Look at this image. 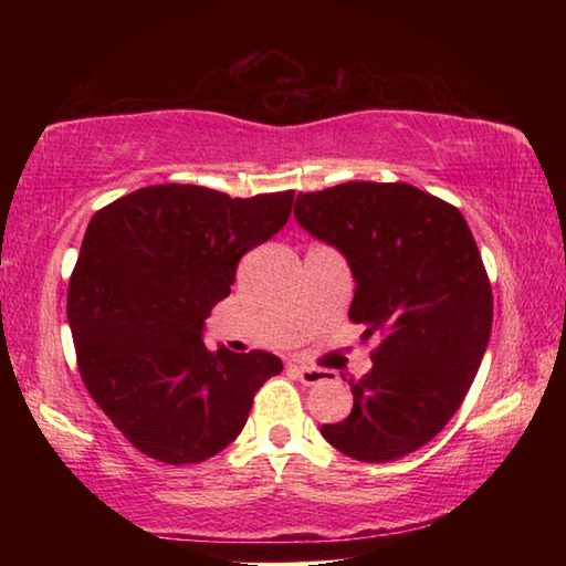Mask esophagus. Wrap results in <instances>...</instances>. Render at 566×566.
I'll use <instances>...</instances> for the list:
<instances>
[{
    "instance_id": "obj_1",
    "label": "esophagus",
    "mask_w": 566,
    "mask_h": 566,
    "mask_svg": "<svg viewBox=\"0 0 566 566\" xmlns=\"http://www.w3.org/2000/svg\"><path fill=\"white\" fill-rule=\"evenodd\" d=\"M292 375L306 387H317L324 379H327V375H324V371L317 367H292Z\"/></svg>"
}]
</instances>
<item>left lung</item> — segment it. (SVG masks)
<instances>
[{"instance_id": "8db88e82", "label": "left lung", "mask_w": 566, "mask_h": 566, "mask_svg": "<svg viewBox=\"0 0 566 566\" xmlns=\"http://www.w3.org/2000/svg\"><path fill=\"white\" fill-rule=\"evenodd\" d=\"M294 217L347 256L349 319L377 334L354 407L322 437L359 462H391L454 417L492 334V284L457 207L405 181H347L296 197Z\"/></svg>"}]
</instances>
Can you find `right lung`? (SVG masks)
I'll return each mask as SVG.
<instances>
[{
    "label": "right lung",
    "instance_id": "add662e5",
    "mask_svg": "<svg viewBox=\"0 0 566 566\" xmlns=\"http://www.w3.org/2000/svg\"><path fill=\"white\" fill-rule=\"evenodd\" d=\"M294 191L249 199L197 185L132 191L92 217L66 317L84 387L142 454L197 464L242 432L282 359L212 352L205 319L237 264L292 214Z\"/></svg>",
    "mask_w": 566,
    "mask_h": 566
}]
</instances>
